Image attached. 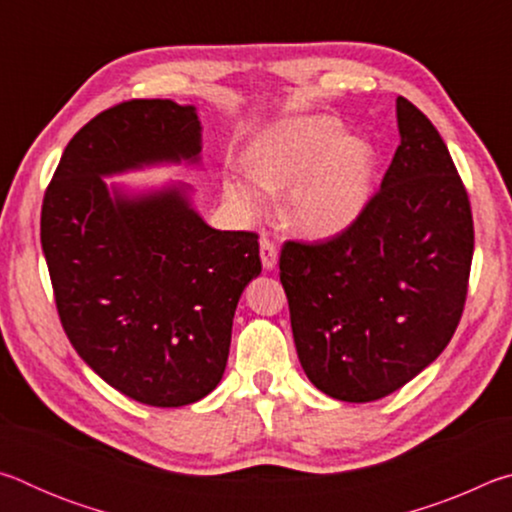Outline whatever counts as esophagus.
<instances>
[{
  "mask_svg": "<svg viewBox=\"0 0 512 512\" xmlns=\"http://www.w3.org/2000/svg\"><path fill=\"white\" fill-rule=\"evenodd\" d=\"M259 255H262V266L266 271H273L275 264H277V246L273 239L262 237L259 239Z\"/></svg>",
  "mask_w": 512,
  "mask_h": 512,
  "instance_id": "obj_1",
  "label": "esophagus"
}]
</instances>
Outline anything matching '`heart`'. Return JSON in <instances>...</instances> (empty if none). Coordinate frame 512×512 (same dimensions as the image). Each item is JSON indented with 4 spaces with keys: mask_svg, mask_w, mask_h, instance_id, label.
Returning a JSON list of instances; mask_svg holds the SVG:
<instances>
[{
    "mask_svg": "<svg viewBox=\"0 0 512 512\" xmlns=\"http://www.w3.org/2000/svg\"><path fill=\"white\" fill-rule=\"evenodd\" d=\"M248 176L230 178L225 196L241 214L266 210L268 194L287 192L284 216L309 237L339 235L357 221L370 196L372 153L345 137L334 117H296L268 128L246 153Z\"/></svg>",
    "mask_w": 512,
    "mask_h": 512,
    "instance_id": "1",
    "label": "heart"
}]
</instances>
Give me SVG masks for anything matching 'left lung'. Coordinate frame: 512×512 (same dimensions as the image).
<instances>
[{
	"label": "left lung",
	"mask_w": 512,
	"mask_h": 512,
	"mask_svg": "<svg viewBox=\"0 0 512 512\" xmlns=\"http://www.w3.org/2000/svg\"><path fill=\"white\" fill-rule=\"evenodd\" d=\"M397 126L400 146L357 221L280 255L300 366L341 402L402 388L447 348L465 307L470 198L436 126L404 97Z\"/></svg>",
	"instance_id": "obj_1"
}]
</instances>
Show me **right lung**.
<instances>
[{"label": "right lung", "mask_w": 512, "mask_h": 512, "mask_svg": "<svg viewBox=\"0 0 512 512\" xmlns=\"http://www.w3.org/2000/svg\"><path fill=\"white\" fill-rule=\"evenodd\" d=\"M180 160H201L194 106L117 103L69 140L40 216L69 343L106 384L162 409L214 391L241 291L262 273L255 232L210 228L185 185L128 196L103 180Z\"/></svg>", "instance_id": "right-lung-1"}]
</instances>
